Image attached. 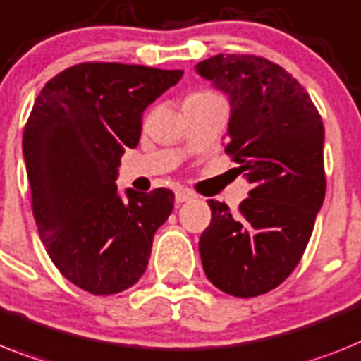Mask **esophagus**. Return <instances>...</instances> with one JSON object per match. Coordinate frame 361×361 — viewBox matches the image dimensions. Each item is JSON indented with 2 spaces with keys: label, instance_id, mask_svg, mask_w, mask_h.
Returning a JSON list of instances; mask_svg holds the SVG:
<instances>
[{
  "label": "esophagus",
  "instance_id": "34e87169",
  "mask_svg": "<svg viewBox=\"0 0 361 361\" xmlns=\"http://www.w3.org/2000/svg\"><path fill=\"white\" fill-rule=\"evenodd\" d=\"M195 198V196L190 195V192H187V190H178L176 192V204H185V202H190V200Z\"/></svg>",
  "mask_w": 361,
  "mask_h": 361
}]
</instances>
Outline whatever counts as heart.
<instances>
[{"label":"heart","instance_id":"b5f03b06","mask_svg":"<svg viewBox=\"0 0 361 361\" xmlns=\"http://www.w3.org/2000/svg\"><path fill=\"white\" fill-rule=\"evenodd\" d=\"M198 95H213V92H195V93H190L189 97H198Z\"/></svg>","mask_w":361,"mask_h":361}]
</instances>
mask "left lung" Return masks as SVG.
Segmentation results:
<instances>
[{
  "mask_svg": "<svg viewBox=\"0 0 361 361\" xmlns=\"http://www.w3.org/2000/svg\"><path fill=\"white\" fill-rule=\"evenodd\" d=\"M196 71L229 95L226 154L251 183L237 213L209 200L200 257L211 283L257 298L286 281L310 240L326 190L325 128L305 87L255 54H216Z\"/></svg>",
  "mask_w": 361,
  "mask_h": 361,
  "instance_id": "8db88e82",
  "label": "left lung"
}]
</instances>
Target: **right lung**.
Listing matches in <instances>:
<instances>
[{"label": "right lung", "mask_w": 361, "mask_h": 361, "mask_svg": "<svg viewBox=\"0 0 361 361\" xmlns=\"http://www.w3.org/2000/svg\"><path fill=\"white\" fill-rule=\"evenodd\" d=\"M181 69L84 62L42 87L23 130L32 214L63 277L93 295L137 283L174 192H117V166L141 137L148 104L178 84Z\"/></svg>", "instance_id": "right-lung-1"}]
</instances>
